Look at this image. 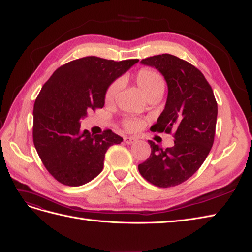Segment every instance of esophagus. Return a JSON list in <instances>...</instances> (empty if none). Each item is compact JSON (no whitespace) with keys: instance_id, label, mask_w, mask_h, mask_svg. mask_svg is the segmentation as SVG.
<instances>
[{"instance_id":"esophagus-1","label":"esophagus","mask_w":252,"mask_h":252,"mask_svg":"<svg viewBox=\"0 0 252 252\" xmlns=\"http://www.w3.org/2000/svg\"><path fill=\"white\" fill-rule=\"evenodd\" d=\"M123 140H125L126 144H132V143H134L136 141L134 136H125V137H123Z\"/></svg>"}]
</instances>
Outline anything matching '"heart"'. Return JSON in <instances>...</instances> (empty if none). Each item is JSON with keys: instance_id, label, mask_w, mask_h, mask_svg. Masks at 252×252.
<instances>
[{"instance_id": "1", "label": "heart", "mask_w": 252, "mask_h": 252, "mask_svg": "<svg viewBox=\"0 0 252 252\" xmlns=\"http://www.w3.org/2000/svg\"><path fill=\"white\" fill-rule=\"evenodd\" d=\"M134 82L143 95L146 98V99H150V98L159 96L161 97L162 94L165 91V82L164 78L161 77L159 73H157L155 70L150 67H143L141 70L136 72L134 75ZM120 88V83L119 81H115L109 86L107 87L105 92V101L107 103H111L115 101L117 94L119 92ZM122 126L125 127L126 130L134 132L140 130L143 126V121L139 118L134 117H127L126 119L122 120Z\"/></svg>"}]
</instances>
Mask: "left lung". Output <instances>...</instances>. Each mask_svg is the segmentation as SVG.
Returning a JSON list of instances; mask_svg holds the SVG:
<instances>
[{"label": "left lung", "instance_id": "left-lung-1", "mask_svg": "<svg viewBox=\"0 0 252 252\" xmlns=\"http://www.w3.org/2000/svg\"><path fill=\"white\" fill-rule=\"evenodd\" d=\"M141 63L157 68L167 82L165 109L151 130L172 133L175 145L162 149L149 141L151 155L139 165V171L152 185L169 188L188 180L208 157L214 143L218 102L209 82L191 63L168 53Z\"/></svg>", "mask_w": 252, "mask_h": 252}]
</instances>
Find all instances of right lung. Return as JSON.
<instances>
[{"label": "right lung", "mask_w": 252, "mask_h": 252, "mask_svg": "<svg viewBox=\"0 0 252 252\" xmlns=\"http://www.w3.org/2000/svg\"><path fill=\"white\" fill-rule=\"evenodd\" d=\"M137 59L85 57L63 64L44 83L33 106L32 139L43 166L62 185L78 187L100 174L107 150L122 137L111 130L91 134L81 119L105 105V92Z\"/></svg>", "instance_id": "add662e5"}]
</instances>
